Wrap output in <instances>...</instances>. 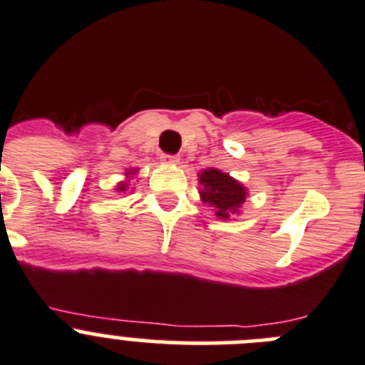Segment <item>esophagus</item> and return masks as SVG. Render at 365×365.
I'll return each mask as SVG.
<instances>
[{
    "label": "esophagus",
    "instance_id": "34e87169",
    "mask_svg": "<svg viewBox=\"0 0 365 365\" xmlns=\"http://www.w3.org/2000/svg\"><path fill=\"white\" fill-rule=\"evenodd\" d=\"M162 162L169 163V165H178L180 158L178 156H170V154H162Z\"/></svg>",
    "mask_w": 365,
    "mask_h": 365
}]
</instances>
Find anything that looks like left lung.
Returning <instances> with one entry per match:
<instances>
[{
  "label": "left lung",
  "mask_w": 365,
  "mask_h": 365,
  "mask_svg": "<svg viewBox=\"0 0 365 365\" xmlns=\"http://www.w3.org/2000/svg\"><path fill=\"white\" fill-rule=\"evenodd\" d=\"M198 183L200 200L211 207L216 218L229 220L240 215V209L249 195L244 183L215 167L203 169L198 175Z\"/></svg>",
  "instance_id": "left-lung-1"
}]
</instances>
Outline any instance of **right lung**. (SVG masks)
Listing matches in <instances>:
<instances>
[{"instance_id": "right-lung-1", "label": "right lung", "mask_w": 365, "mask_h": 365, "mask_svg": "<svg viewBox=\"0 0 365 365\" xmlns=\"http://www.w3.org/2000/svg\"><path fill=\"white\" fill-rule=\"evenodd\" d=\"M138 173H140V169L138 167H134V169H129L125 173V180H121V182L116 183V187H114V190L116 192H127V190H134L133 187V182L134 178L138 176Z\"/></svg>"}]
</instances>
